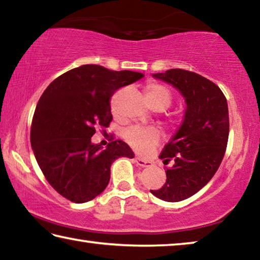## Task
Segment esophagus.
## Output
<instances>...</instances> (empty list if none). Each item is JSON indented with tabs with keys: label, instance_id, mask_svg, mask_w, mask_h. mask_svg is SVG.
Returning a JSON list of instances; mask_svg holds the SVG:
<instances>
[{
	"label": "esophagus",
	"instance_id": "obj_1",
	"mask_svg": "<svg viewBox=\"0 0 260 260\" xmlns=\"http://www.w3.org/2000/svg\"><path fill=\"white\" fill-rule=\"evenodd\" d=\"M135 161H136V164H138L139 166H142V167H146V166H149V165L151 164V162L149 161V160L143 159V158H141L139 156L135 157Z\"/></svg>",
	"mask_w": 260,
	"mask_h": 260
}]
</instances>
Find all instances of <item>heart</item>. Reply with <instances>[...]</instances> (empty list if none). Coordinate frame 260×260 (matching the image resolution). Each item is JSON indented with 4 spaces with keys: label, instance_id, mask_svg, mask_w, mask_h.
Masks as SVG:
<instances>
[{
    "label": "heart",
    "instance_id": "1",
    "mask_svg": "<svg viewBox=\"0 0 260 260\" xmlns=\"http://www.w3.org/2000/svg\"><path fill=\"white\" fill-rule=\"evenodd\" d=\"M146 96L151 107L165 109L172 102V93L166 86L159 82L151 81L147 83ZM126 142L139 151H148L159 142L160 133L155 127H131L124 132Z\"/></svg>",
    "mask_w": 260,
    "mask_h": 260
}]
</instances>
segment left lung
<instances>
[{
    "label": "left lung",
    "mask_w": 260,
    "mask_h": 260,
    "mask_svg": "<svg viewBox=\"0 0 260 260\" xmlns=\"http://www.w3.org/2000/svg\"><path fill=\"white\" fill-rule=\"evenodd\" d=\"M152 77L172 85L186 102L182 124L159 156L174 164L165 170L164 186L150 190L162 201L180 202L201 190L221 164L230 134L227 100L215 83L195 72L171 69Z\"/></svg>",
    "instance_id": "8db88e82"
}]
</instances>
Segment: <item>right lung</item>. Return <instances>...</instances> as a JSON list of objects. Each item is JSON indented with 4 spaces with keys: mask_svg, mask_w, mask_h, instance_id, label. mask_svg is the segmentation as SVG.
Returning <instances> with one entry per match:
<instances>
[{
    "mask_svg": "<svg viewBox=\"0 0 260 260\" xmlns=\"http://www.w3.org/2000/svg\"><path fill=\"white\" fill-rule=\"evenodd\" d=\"M141 78L143 73L87 64L61 74L43 91L30 126V146L48 182L65 199L74 203L95 199L108 186L112 162L134 157L124 141L103 149L90 139L96 127L111 122L114 91Z\"/></svg>",
    "mask_w": 260,
    "mask_h": 260,
    "instance_id": "add662e5",
    "label": "right lung"
}]
</instances>
